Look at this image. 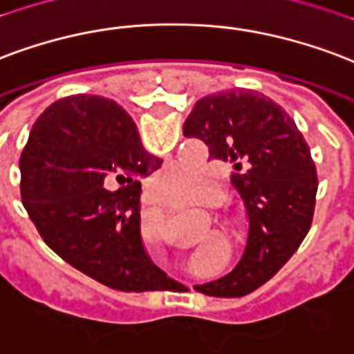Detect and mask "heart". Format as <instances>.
Listing matches in <instances>:
<instances>
[{
  "instance_id": "b5f03b06",
  "label": "heart",
  "mask_w": 354,
  "mask_h": 354,
  "mask_svg": "<svg viewBox=\"0 0 354 354\" xmlns=\"http://www.w3.org/2000/svg\"><path fill=\"white\" fill-rule=\"evenodd\" d=\"M210 185L212 180L204 170L189 165H176L159 172V176L153 182V189L157 197L170 195L178 204L187 206V204L201 203L204 195H208Z\"/></svg>"
}]
</instances>
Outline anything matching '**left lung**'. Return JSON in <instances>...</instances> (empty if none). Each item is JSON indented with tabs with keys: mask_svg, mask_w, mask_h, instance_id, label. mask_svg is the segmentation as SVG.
Returning <instances> with one entry per match:
<instances>
[{
	"mask_svg": "<svg viewBox=\"0 0 354 354\" xmlns=\"http://www.w3.org/2000/svg\"><path fill=\"white\" fill-rule=\"evenodd\" d=\"M184 135L201 138L208 159L230 161L250 234L242 261L217 281L212 297H243L266 283L308 234L315 210L317 170L308 144L287 112L257 91L230 90L198 99Z\"/></svg>",
	"mask_w": 354,
	"mask_h": 354,
	"instance_id": "left-lung-1",
	"label": "left lung"
}]
</instances>
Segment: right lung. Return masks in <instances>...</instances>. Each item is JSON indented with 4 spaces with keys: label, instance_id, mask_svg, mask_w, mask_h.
Here are the masks:
<instances>
[{
    "label": "right lung",
    "instance_id": "1",
    "mask_svg": "<svg viewBox=\"0 0 354 354\" xmlns=\"http://www.w3.org/2000/svg\"><path fill=\"white\" fill-rule=\"evenodd\" d=\"M137 125L111 99L71 95L33 124L20 157L22 204L54 253L114 290L174 281L140 240V178L161 167Z\"/></svg>",
    "mask_w": 354,
    "mask_h": 354
}]
</instances>
